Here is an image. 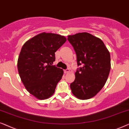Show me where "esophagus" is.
Masks as SVG:
<instances>
[{"label":"esophagus","instance_id":"1","mask_svg":"<svg viewBox=\"0 0 129 129\" xmlns=\"http://www.w3.org/2000/svg\"><path fill=\"white\" fill-rule=\"evenodd\" d=\"M64 72L65 74H67V73H68L69 72H70V70H69V69H66V70H64Z\"/></svg>","mask_w":129,"mask_h":129}]
</instances>
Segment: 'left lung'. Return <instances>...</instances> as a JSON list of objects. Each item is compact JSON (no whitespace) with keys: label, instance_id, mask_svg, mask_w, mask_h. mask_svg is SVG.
Listing matches in <instances>:
<instances>
[{"label":"left lung","instance_id":"left-lung-1","mask_svg":"<svg viewBox=\"0 0 129 129\" xmlns=\"http://www.w3.org/2000/svg\"><path fill=\"white\" fill-rule=\"evenodd\" d=\"M77 55L78 68L75 79L70 84L74 96L86 100L102 89L110 70V55L100 39L88 33L68 36Z\"/></svg>","mask_w":129,"mask_h":129}]
</instances>
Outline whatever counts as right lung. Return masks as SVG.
Here are the masks:
<instances>
[{
    "label": "right lung",
    "instance_id": "add662e5",
    "mask_svg": "<svg viewBox=\"0 0 129 129\" xmlns=\"http://www.w3.org/2000/svg\"><path fill=\"white\" fill-rule=\"evenodd\" d=\"M66 40L59 34L42 33L21 48L17 61L20 77L27 91L37 99L51 96L62 78L63 70L52 64L55 52Z\"/></svg>",
    "mask_w": 129,
    "mask_h": 129
}]
</instances>
